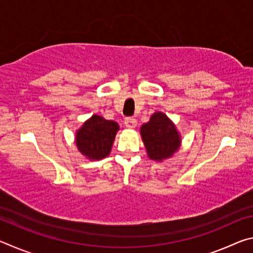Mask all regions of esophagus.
Wrapping results in <instances>:
<instances>
[{"label":"esophagus","mask_w":253,"mask_h":253,"mask_svg":"<svg viewBox=\"0 0 253 253\" xmlns=\"http://www.w3.org/2000/svg\"><path fill=\"white\" fill-rule=\"evenodd\" d=\"M124 123H125V126L127 128H129V129H132V128H135L136 125H137V121H136L135 118H132V117L125 118V121H124Z\"/></svg>","instance_id":"esophagus-1"}]
</instances>
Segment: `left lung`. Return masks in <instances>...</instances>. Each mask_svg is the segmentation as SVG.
Wrapping results in <instances>:
<instances>
[{"instance_id":"obj_1","label":"left lung","mask_w":253,"mask_h":253,"mask_svg":"<svg viewBox=\"0 0 253 253\" xmlns=\"http://www.w3.org/2000/svg\"><path fill=\"white\" fill-rule=\"evenodd\" d=\"M140 134L148 157L154 161L170 157L177 151L181 143L174 124L163 113L154 114L151 121L140 128Z\"/></svg>"}]
</instances>
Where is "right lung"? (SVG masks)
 <instances>
[{"label":"right lung","mask_w":253,"mask_h":253,"mask_svg":"<svg viewBox=\"0 0 253 253\" xmlns=\"http://www.w3.org/2000/svg\"><path fill=\"white\" fill-rule=\"evenodd\" d=\"M118 129L116 122L93 115L77 132V147L89 160H101L109 155Z\"/></svg>","instance_id":"1"}]
</instances>
